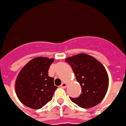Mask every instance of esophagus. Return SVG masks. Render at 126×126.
I'll return each mask as SVG.
<instances>
[{
  "label": "esophagus",
  "mask_w": 126,
  "mask_h": 126,
  "mask_svg": "<svg viewBox=\"0 0 126 126\" xmlns=\"http://www.w3.org/2000/svg\"><path fill=\"white\" fill-rule=\"evenodd\" d=\"M60 86H61L62 88H66V87H67V83H66V82H62Z\"/></svg>",
  "instance_id": "1"
}]
</instances>
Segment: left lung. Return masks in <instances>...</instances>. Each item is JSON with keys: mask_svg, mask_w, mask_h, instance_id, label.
Instances as JSON below:
<instances>
[{"mask_svg": "<svg viewBox=\"0 0 126 126\" xmlns=\"http://www.w3.org/2000/svg\"><path fill=\"white\" fill-rule=\"evenodd\" d=\"M66 62L71 66L82 94L77 98L70 97L82 108H91L102 101L109 87V76L103 64L90 55L80 53L68 57Z\"/></svg>", "mask_w": 126, "mask_h": 126, "instance_id": "obj_1", "label": "left lung"}]
</instances>
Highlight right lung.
<instances>
[{
	"instance_id": "add662e5",
	"label": "right lung",
	"mask_w": 126,
	"mask_h": 126,
	"mask_svg": "<svg viewBox=\"0 0 126 126\" xmlns=\"http://www.w3.org/2000/svg\"><path fill=\"white\" fill-rule=\"evenodd\" d=\"M54 58L36 57L21 69L16 79L15 88L18 99L33 109H40L51 101L58 87L54 78L48 75Z\"/></svg>"
}]
</instances>
